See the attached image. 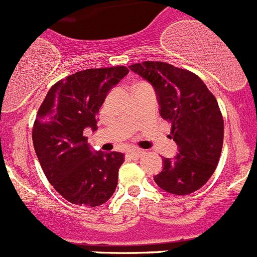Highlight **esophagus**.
Returning <instances> with one entry per match:
<instances>
[{
  "instance_id": "esophagus-1",
  "label": "esophagus",
  "mask_w": 257,
  "mask_h": 257,
  "mask_svg": "<svg viewBox=\"0 0 257 257\" xmlns=\"http://www.w3.org/2000/svg\"><path fill=\"white\" fill-rule=\"evenodd\" d=\"M127 154H128L131 158H140V157L144 154V152L140 151V149H131V151L127 152Z\"/></svg>"
}]
</instances>
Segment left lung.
Listing matches in <instances>:
<instances>
[{
	"mask_svg": "<svg viewBox=\"0 0 257 257\" xmlns=\"http://www.w3.org/2000/svg\"><path fill=\"white\" fill-rule=\"evenodd\" d=\"M128 68L153 86L161 117L171 122L170 138L178 145L174 158H163V169L154 181L171 194L196 192L212 176L221 154L224 121L216 99L187 69L162 61Z\"/></svg>",
	"mask_w": 257,
	"mask_h": 257,
	"instance_id": "left-lung-1",
	"label": "left lung"
}]
</instances>
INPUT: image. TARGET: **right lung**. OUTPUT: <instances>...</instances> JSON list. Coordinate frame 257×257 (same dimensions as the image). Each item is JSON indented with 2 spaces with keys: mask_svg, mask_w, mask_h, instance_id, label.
Instances as JSON below:
<instances>
[{
  "mask_svg": "<svg viewBox=\"0 0 257 257\" xmlns=\"http://www.w3.org/2000/svg\"><path fill=\"white\" fill-rule=\"evenodd\" d=\"M126 67L86 69L50 88L36 117L32 139L40 165L56 192L73 205L96 207L114 193L123 153L92 151L86 130Z\"/></svg>",
  "mask_w": 257,
  "mask_h": 257,
  "instance_id": "add662e5",
  "label": "right lung"
}]
</instances>
